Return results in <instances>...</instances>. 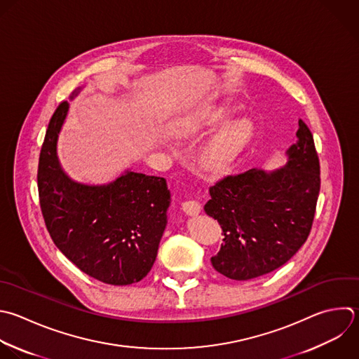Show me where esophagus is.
Returning a JSON list of instances; mask_svg holds the SVG:
<instances>
[{"mask_svg":"<svg viewBox=\"0 0 359 359\" xmlns=\"http://www.w3.org/2000/svg\"><path fill=\"white\" fill-rule=\"evenodd\" d=\"M182 210H184L187 215H189V216H196V215L201 213L202 205H201L199 202H196V201H185V202L182 203Z\"/></svg>","mask_w":359,"mask_h":359,"instance_id":"1","label":"esophagus"}]
</instances>
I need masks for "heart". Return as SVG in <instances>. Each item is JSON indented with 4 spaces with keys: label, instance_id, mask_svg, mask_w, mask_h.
<instances>
[{
    "label": "heart",
    "instance_id": "b5f03b06",
    "mask_svg": "<svg viewBox=\"0 0 359 359\" xmlns=\"http://www.w3.org/2000/svg\"><path fill=\"white\" fill-rule=\"evenodd\" d=\"M233 111L227 107H213L187 116L181 129L188 135H203L229 122ZM254 136V128L248 121H233L212 135L199 150L202 167L210 172L227 170L241 156Z\"/></svg>",
    "mask_w": 359,
    "mask_h": 359
}]
</instances>
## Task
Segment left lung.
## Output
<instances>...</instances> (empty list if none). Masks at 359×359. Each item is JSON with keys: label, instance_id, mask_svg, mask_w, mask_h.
Returning a JSON list of instances; mask_svg holds the SVG:
<instances>
[{"label": "left lung", "instance_id": "1", "mask_svg": "<svg viewBox=\"0 0 359 359\" xmlns=\"http://www.w3.org/2000/svg\"><path fill=\"white\" fill-rule=\"evenodd\" d=\"M286 163L251 168L210 187L205 212L224 238L210 258L213 268L234 280L269 273L289 261L311 229L320 191V164L309 128L299 121Z\"/></svg>", "mask_w": 359, "mask_h": 359}]
</instances>
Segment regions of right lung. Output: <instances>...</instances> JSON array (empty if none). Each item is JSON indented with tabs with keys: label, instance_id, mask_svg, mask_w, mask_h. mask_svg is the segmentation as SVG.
<instances>
[{
	"label": "right lung",
	"instance_id": "add662e5",
	"mask_svg": "<svg viewBox=\"0 0 359 359\" xmlns=\"http://www.w3.org/2000/svg\"><path fill=\"white\" fill-rule=\"evenodd\" d=\"M69 109L70 102H62L53 114L39 157L38 187L46 227L57 248L87 275L109 285L136 283L150 272L168 222L167 181L130 168L107 184L73 180L57 154Z\"/></svg>",
	"mask_w": 359,
	"mask_h": 359
}]
</instances>
